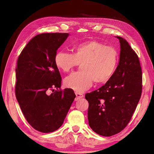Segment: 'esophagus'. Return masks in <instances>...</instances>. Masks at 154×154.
<instances>
[{"label": "esophagus", "instance_id": "1", "mask_svg": "<svg viewBox=\"0 0 154 154\" xmlns=\"http://www.w3.org/2000/svg\"><path fill=\"white\" fill-rule=\"evenodd\" d=\"M75 94H76V98H75V100H78L81 99H82V98L84 97L83 94L79 93H75Z\"/></svg>", "mask_w": 154, "mask_h": 154}]
</instances>
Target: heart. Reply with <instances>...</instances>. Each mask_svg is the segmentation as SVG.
I'll return each mask as SVG.
<instances>
[{"label": "heart", "instance_id": "b5f03b06", "mask_svg": "<svg viewBox=\"0 0 154 154\" xmlns=\"http://www.w3.org/2000/svg\"><path fill=\"white\" fill-rule=\"evenodd\" d=\"M54 62L63 73H68L81 63V70L67 76L64 85L77 93H83L93 85L94 81L103 84L112 78L119 64V54L115 48L97 40H89L75 44L73 54L57 51Z\"/></svg>", "mask_w": 154, "mask_h": 154}]
</instances>
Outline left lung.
<instances>
[{
    "mask_svg": "<svg viewBox=\"0 0 154 154\" xmlns=\"http://www.w3.org/2000/svg\"><path fill=\"white\" fill-rule=\"evenodd\" d=\"M116 38L120 42V52L115 73L104 85L85 94L89 102V126L94 132L103 136L116 134L127 126L142 94L139 58L125 39Z\"/></svg>",
    "mask_w": 154,
    "mask_h": 154,
    "instance_id": "1",
    "label": "left lung"
}]
</instances>
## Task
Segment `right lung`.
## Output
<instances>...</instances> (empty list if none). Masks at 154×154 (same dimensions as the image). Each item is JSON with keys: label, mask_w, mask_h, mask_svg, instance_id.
<instances>
[{"label": "right lung", "mask_w": 154, "mask_h": 154, "mask_svg": "<svg viewBox=\"0 0 154 154\" xmlns=\"http://www.w3.org/2000/svg\"><path fill=\"white\" fill-rule=\"evenodd\" d=\"M68 33L35 35L20 54L16 68V97L28 122L39 132L57 130L75 99L71 89L59 91L61 77L54 56ZM58 91H54V89ZM50 90H53L50 94Z\"/></svg>", "instance_id": "1"}]
</instances>
